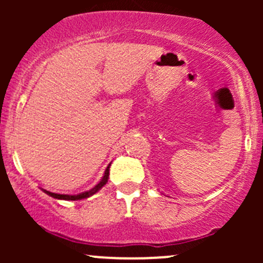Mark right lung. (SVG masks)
Returning a JSON list of instances; mask_svg holds the SVG:
<instances>
[{"label": "right lung", "mask_w": 263, "mask_h": 263, "mask_svg": "<svg viewBox=\"0 0 263 263\" xmlns=\"http://www.w3.org/2000/svg\"><path fill=\"white\" fill-rule=\"evenodd\" d=\"M110 165L111 164H108V167L106 168V171H105L104 177H102V179L100 180V182L96 184L92 189L87 190V192L79 193V194H75V195H69V194H58V193H52V192H49V190H44V189H42V190H43L45 194L49 195V197H52L54 199H59V200H81V199L89 198V197H91V195L95 194V193H98L99 190H100L102 186L107 183L108 174H110Z\"/></svg>", "instance_id": "1"}]
</instances>
